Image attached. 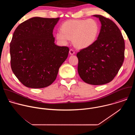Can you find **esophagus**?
<instances>
[{"instance_id":"1","label":"esophagus","mask_w":135,"mask_h":135,"mask_svg":"<svg viewBox=\"0 0 135 135\" xmlns=\"http://www.w3.org/2000/svg\"><path fill=\"white\" fill-rule=\"evenodd\" d=\"M69 54H70V55H73V54H75V51H74L73 49H70V50H69Z\"/></svg>"}]
</instances>
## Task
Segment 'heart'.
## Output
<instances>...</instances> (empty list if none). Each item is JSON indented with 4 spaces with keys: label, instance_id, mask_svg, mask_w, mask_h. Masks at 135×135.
<instances>
[{
    "label": "heart",
    "instance_id": "obj_1",
    "mask_svg": "<svg viewBox=\"0 0 135 135\" xmlns=\"http://www.w3.org/2000/svg\"><path fill=\"white\" fill-rule=\"evenodd\" d=\"M99 32V26L93 19L69 20L62 24L60 31L56 33V38L64 44H66L69 40H73L75 47L82 49L92 45Z\"/></svg>",
    "mask_w": 135,
    "mask_h": 135
}]
</instances>
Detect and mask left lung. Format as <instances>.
<instances>
[{"mask_svg":"<svg viewBox=\"0 0 135 135\" xmlns=\"http://www.w3.org/2000/svg\"><path fill=\"white\" fill-rule=\"evenodd\" d=\"M101 29L94 43L77 53L78 73L81 79L91 85H103L112 81L121 67L125 44L120 30L110 19L100 15Z\"/></svg>","mask_w":135,"mask_h":135,"instance_id":"8db88e82","label":"left lung"}]
</instances>
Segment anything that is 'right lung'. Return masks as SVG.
<instances>
[{"instance_id":"obj_1","label":"right lung","mask_w":135,"mask_h":135,"mask_svg":"<svg viewBox=\"0 0 135 135\" xmlns=\"http://www.w3.org/2000/svg\"><path fill=\"white\" fill-rule=\"evenodd\" d=\"M59 19L33 17L21 23L13 33L10 43L11 68L28 88L50 85L67 58L69 48L54 43L53 30Z\"/></svg>"}]
</instances>
